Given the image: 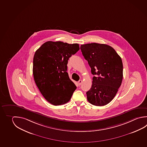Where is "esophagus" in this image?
I'll return each instance as SVG.
<instances>
[{
    "label": "esophagus",
    "mask_w": 147,
    "mask_h": 147,
    "mask_svg": "<svg viewBox=\"0 0 147 147\" xmlns=\"http://www.w3.org/2000/svg\"><path fill=\"white\" fill-rule=\"evenodd\" d=\"M82 80H80L78 82V85H79V86H80V85L82 84Z\"/></svg>",
    "instance_id": "obj_1"
}]
</instances>
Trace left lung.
I'll return each instance as SVG.
<instances>
[{
    "mask_svg": "<svg viewBox=\"0 0 147 147\" xmlns=\"http://www.w3.org/2000/svg\"><path fill=\"white\" fill-rule=\"evenodd\" d=\"M88 61L93 77L92 85L86 92L91 104L102 106L115 97L123 79V64L115 49L105 44L91 43L81 45Z\"/></svg>",
    "mask_w": 147,
    "mask_h": 147,
    "instance_id": "1",
    "label": "left lung"
}]
</instances>
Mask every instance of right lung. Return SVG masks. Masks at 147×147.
Segmentation results:
<instances>
[{"instance_id": "add662e5", "label": "right lung", "mask_w": 147, "mask_h": 147, "mask_svg": "<svg viewBox=\"0 0 147 147\" xmlns=\"http://www.w3.org/2000/svg\"><path fill=\"white\" fill-rule=\"evenodd\" d=\"M78 43L47 41L35 52L32 72L45 98L54 106L69 102L77 88L67 72L69 58L79 50Z\"/></svg>"}]
</instances>
